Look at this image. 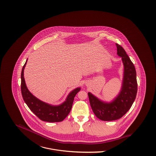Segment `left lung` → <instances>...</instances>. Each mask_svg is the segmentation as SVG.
Masks as SVG:
<instances>
[{"instance_id":"8db88e82","label":"left lung","mask_w":156,"mask_h":156,"mask_svg":"<svg viewBox=\"0 0 156 156\" xmlns=\"http://www.w3.org/2000/svg\"><path fill=\"white\" fill-rule=\"evenodd\" d=\"M117 54L122 58L124 66L122 89L118 96L109 103L99 100L89 92V103L95 115L105 121H114L123 116L132 107L137 91L136 72L133 63L124 49L116 44Z\"/></svg>"}]
</instances>
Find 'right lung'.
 I'll list each match as a JSON object with an SVG mask.
<instances>
[{"instance_id": "1", "label": "right lung", "mask_w": 156, "mask_h": 156, "mask_svg": "<svg viewBox=\"0 0 156 156\" xmlns=\"http://www.w3.org/2000/svg\"><path fill=\"white\" fill-rule=\"evenodd\" d=\"M27 61V59L23 67L21 73V91L24 102L30 110L41 120L50 122L62 121L69 114L72 108L74 97L80 88H77L71 92L66 101L61 105L53 106L41 101L34 97L26 87L23 73Z\"/></svg>"}]
</instances>
